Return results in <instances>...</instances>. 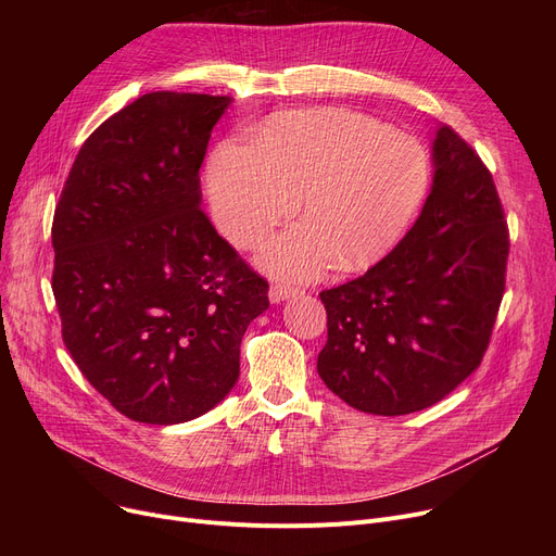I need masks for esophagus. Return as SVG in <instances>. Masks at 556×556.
<instances>
[{"mask_svg":"<svg viewBox=\"0 0 556 556\" xmlns=\"http://www.w3.org/2000/svg\"><path fill=\"white\" fill-rule=\"evenodd\" d=\"M300 293H302L300 288H293V286H288V283H273L270 286V300L273 302H283V300L295 298Z\"/></svg>","mask_w":556,"mask_h":556,"instance_id":"1","label":"esophagus"}]
</instances>
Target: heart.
Returning a JSON list of instances; mask_svg holds the SVG:
<instances>
[{
	"mask_svg": "<svg viewBox=\"0 0 556 556\" xmlns=\"http://www.w3.org/2000/svg\"><path fill=\"white\" fill-rule=\"evenodd\" d=\"M210 200L227 237L256 248L298 212V225L275 239L261 261L295 279L363 270L388 254L419 212L430 160L415 137L349 110L275 114L254 146L220 143L210 162Z\"/></svg>",
	"mask_w": 556,
	"mask_h": 556,
	"instance_id": "b5f03b06",
	"label": "heart"
}]
</instances>
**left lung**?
I'll list each match as a JSON object with an SVG mask.
<instances>
[{
    "mask_svg": "<svg viewBox=\"0 0 556 556\" xmlns=\"http://www.w3.org/2000/svg\"><path fill=\"white\" fill-rule=\"evenodd\" d=\"M434 180L403 241L363 275L323 290L327 388L361 413L434 405L482 363L505 293L509 227L491 170L451 126L432 143Z\"/></svg>",
    "mask_w": 556,
    "mask_h": 556,
    "instance_id": "left-lung-1",
    "label": "left lung"
}]
</instances>
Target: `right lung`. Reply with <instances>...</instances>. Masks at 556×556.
Listing matches in <instances>:
<instances>
[{
	"instance_id": "1",
	"label": "right lung",
	"mask_w": 556,
	"mask_h": 556,
	"mask_svg": "<svg viewBox=\"0 0 556 556\" xmlns=\"http://www.w3.org/2000/svg\"><path fill=\"white\" fill-rule=\"evenodd\" d=\"M229 97L151 92L85 139L55 204L51 288L63 342L132 421L182 424L239 381L268 308L254 273L200 210V164Z\"/></svg>"
}]
</instances>
